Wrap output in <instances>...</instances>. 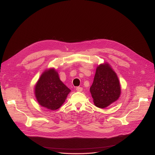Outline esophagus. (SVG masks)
Wrapping results in <instances>:
<instances>
[{"label": "esophagus", "instance_id": "obj_1", "mask_svg": "<svg viewBox=\"0 0 155 155\" xmlns=\"http://www.w3.org/2000/svg\"><path fill=\"white\" fill-rule=\"evenodd\" d=\"M76 91L78 92H82V88L81 87H77L76 89Z\"/></svg>", "mask_w": 155, "mask_h": 155}]
</instances>
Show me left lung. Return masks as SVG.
Listing matches in <instances>:
<instances>
[{"label": "left lung", "instance_id": "obj_1", "mask_svg": "<svg viewBox=\"0 0 155 155\" xmlns=\"http://www.w3.org/2000/svg\"><path fill=\"white\" fill-rule=\"evenodd\" d=\"M90 91L96 107L104 108L116 101L121 94V87L110 65L105 63L97 66Z\"/></svg>", "mask_w": 155, "mask_h": 155}]
</instances>
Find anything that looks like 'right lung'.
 Masks as SVG:
<instances>
[{
	"mask_svg": "<svg viewBox=\"0 0 155 155\" xmlns=\"http://www.w3.org/2000/svg\"><path fill=\"white\" fill-rule=\"evenodd\" d=\"M34 91L39 105L50 110L58 109L71 92L60 81L58 73L54 68L45 70L42 74Z\"/></svg>",
	"mask_w": 155,
	"mask_h": 155,
	"instance_id": "right-lung-1",
	"label": "right lung"
}]
</instances>
